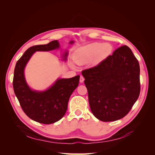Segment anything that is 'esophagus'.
Here are the masks:
<instances>
[{
	"label": "esophagus",
	"instance_id": "esophagus-1",
	"mask_svg": "<svg viewBox=\"0 0 155 155\" xmlns=\"http://www.w3.org/2000/svg\"><path fill=\"white\" fill-rule=\"evenodd\" d=\"M84 80H85L84 77L83 76L81 75V76H80V82L81 83H82V82H84Z\"/></svg>",
	"mask_w": 155,
	"mask_h": 155
}]
</instances>
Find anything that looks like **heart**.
<instances>
[{"label":"heart","mask_w":155,"mask_h":155,"mask_svg":"<svg viewBox=\"0 0 155 155\" xmlns=\"http://www.w3.org/2000/svg\"><path fill=\"white\" fill-rule=\"evenodd\" d=\"M112 50L110 44L94 43L80 48L75 56V60L78 64H83L97 58L102 60L108 56Z\"/></svg>","instance_id":"heart-1"}]
</instances>
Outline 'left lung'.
<instances>
[{
    "label": "left lung",
    "mask_w": 155,
    "mask_h": 155,
    "mask_svg": "<svg viewBox=\"0 0 155 155\" xmlns=\"http://www.w3.org/2000/svg\"><path fill=\"white\" fill-rule=\"evenodd\" d=\"M140 64L131 49L122 46L96 66L82 71L90 107L104 122L126 116L140 94Z\"/></svg>",
    "instance_id": "obj_1"
}]
</instances>
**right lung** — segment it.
<instances>
[{"label":"right lung","mask_w":155,"mask_h":155,"mask_svg":"<svg viewBox=\"0 0 155 155\" xmlns=\"http://www.w3.org/2000/svg\"><path fill=\"white\" fill-rule=\"evenodd\" d=\"M71 41L70 43H73ZM59 48L57 40L46 45L30 47L16 63L13 78V88L24 112L32 120L50 124L60 120L67 110L70 97L79 84L80 75L70 78L58 79L47 91H31L26 84L24 69L35 51H47ZM68 53H64L66 60Z\"/></svg>","instance_id":"right-lung-1"}]
</instances>
